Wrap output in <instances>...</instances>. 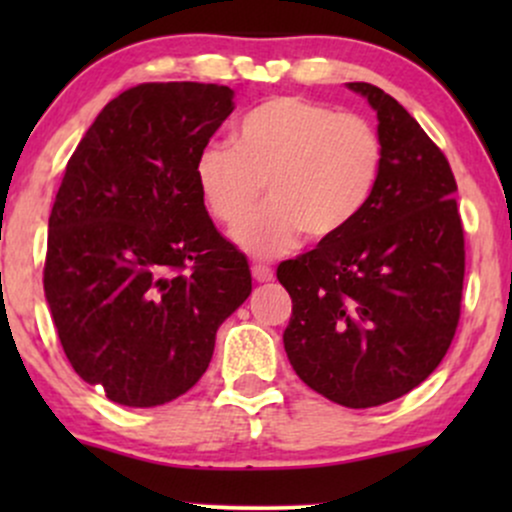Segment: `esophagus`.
<instances>
[{
    "instance_id": "1",
    "label": "esophagus",
    "mask_w": 512,
    "mask_h": 512,
    "mask_svg": "<svg viewBox=\"0 0 512 512\" xmlns=\"http://www.w3.org/2000/svg\"><path fill=\"white\" fill-rule=\"evenodd\" d=\"M252 279L260 281V284H264V281H272L274 269L267 267V264H252Z\"/></svg>"
}]
</instances>
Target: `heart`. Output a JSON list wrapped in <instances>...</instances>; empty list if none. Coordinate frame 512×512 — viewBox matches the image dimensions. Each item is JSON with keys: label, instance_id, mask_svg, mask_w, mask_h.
<instances>
[{"label": "heart", "instance_id": "b5f03b06", "mask_svg": "<svg viewBox=\"0 0 512 512\" xmlns=\"http://www.w3.org/2000/svg\"><path fill=\"white\" fill-rule=\"evenodd\" d=\"M233 146H207L195 161L211 219L233 228L268 187L270 204L236 231L257 257L289 250L298 236L337 238L373 197L383 142L366 117L303 96H272L240 117Z\"/></svg>", "mask_w": 512, "mask_h": 512}]
</instances>
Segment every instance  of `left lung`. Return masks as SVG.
<instances>
[{"label": "left lung", "mask_w": 512, "mask_h": 512, "mask_svg": "<svg viewBox=\"0 0 512 512\" xmlns=\"http://www.w3.org/2000/svg\"><path fill=\"white\" fill-rule=\"evenodd\" d=\"M378 113L383 170L337 238L276 267L291 296L284 349L317 395L368 409L407 395L448 354L462 308L464 231L448 158L383 88L354 81Z\"/></svg>", "instance_id": "8db88e82"}]
</instances>
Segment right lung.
Wrapping results in <instances>:
<instances>
[{
  "label": "right lung",
  "mask_w": 512,
  "mask_h": 512,
  "mask_svg": "<svg viewBox=\"0 0 512 512\" xmlns=\"http://www.w3.org/2000/svg\"><path fill=\"white\" fill-rule=\"evenodd\" d=\"M233 91L154 81L122 91L69 158L50 214L43 286L64 354L125 407L185 395L216 330L252 291L248 260L216 231L195 161Z\"/></svg>",
  "instance_id": "right-lung-1"
}]
</instances>
